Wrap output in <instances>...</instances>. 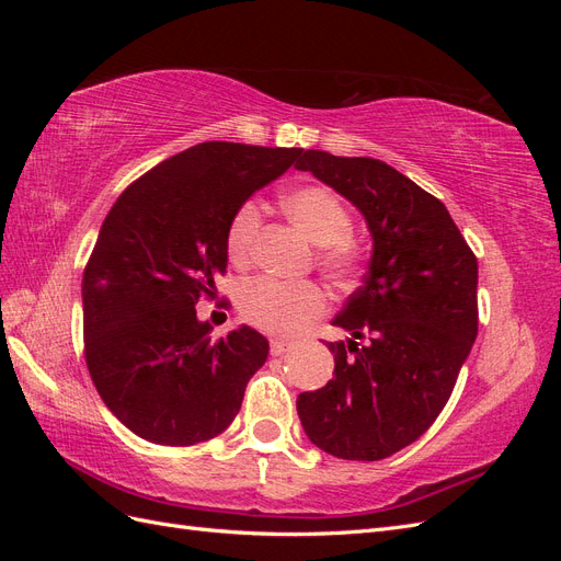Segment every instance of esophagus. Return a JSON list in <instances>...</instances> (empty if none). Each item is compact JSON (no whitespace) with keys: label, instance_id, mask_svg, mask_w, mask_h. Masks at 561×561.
<instances>
[{"label":"esophagus","instance_id":"1","mask_svg":"<svg viewBox=\"0 0 561 561\" xmlns=\"http://www.w3.org/2000/svg\"><path fill=\"white\" fill-rule=\"evenodd\" d=\"M268 346H271V355H283L293 344L287 342V339H278V336H276V339H271Z\"/></svg>","mask_w":561,"mask_h":561}]
</instances>
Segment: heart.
Instances as JSON below:
<instances>
[{
    "mask_svg": "<svg viewBox=\"0 0 561 561\" xmlns=\"http://www.w3.org/2000/svg\"><path fill=\"white\" fill-rule=\"evenodd\" d=\"M285 213L318 245V266L325 276L348 287L360 271L363 250L351 236V210L342 196L325 184H304L283 198ZM262 213L254 201H245L227 227V252L236 266L252 260ZM239 307L250 325L271 334H297L307 330L328 309V297L316 283H278L274 278L250 280L239 297Z\"/></svg>",
    "mask_w": 561,
    "mask_h": 561,
    "instance_id": "b5f03b06",
    "label": "heart"
}]
</instances>
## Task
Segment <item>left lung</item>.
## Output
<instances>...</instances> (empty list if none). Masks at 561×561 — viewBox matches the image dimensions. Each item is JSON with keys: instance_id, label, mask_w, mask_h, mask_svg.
Returning <instances> with one entry per match:
<instances>
[{"instance_id": "left-lung-1", "label": "left lung", "mask_w": 561, "mask_h": 561, "mask_svg": "<svg viewBox=\"0 0 561 561\" xmlns=\"http://www.w3.org/2000/svg\"><path fill=\"white\" fill-rule=\"evenodd\" d=\"M309 171L348 198L371 233L365 285L332 325L334 377L299 393L311 443L346 461H381L426 433L445 410L478 336V257L443 201L393 165L307 149Z\"/></svg>"}]
</instances>
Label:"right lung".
Returning <instances> with one entry per match:
<instances>
[{
    "mask_svg": "<svg viewBox=\"0 0 561 561\" xmlns=\"http://www.w3.org/2000/svg\"><path fill=\"white\" fill-rule=\"evenodd\" d=\"M297 147L201 142L116 198L83 271V348L100 398L128 431L190 447L229 428L268 355L257 330L213 339L196 304L227 268V227Z\"/></svg>",
    "mask_w": 561,
    "mask_h": 561,
    "instance_id": "add662e5",
    "label": "right lung"
}]
</instances>
